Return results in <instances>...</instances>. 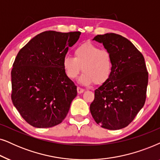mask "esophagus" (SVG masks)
I'll return each mask as SVG.
<instances>
[{
	"label": "esophagus",
	"mask_w": 160,
	"mask_h": 160,
	"mask_svg": "<svg viewBox=\"0 0 160 160\" xmlns=\"http://www.w3.org/2000/svg\"><path fill=\"white\" fill-rule=\"evenodd\" d=\"M77 91H78V93H83L84 89L80 88V87H78V88H77Z\"/></svg>",
	"instance_id": "esophagus-1"
}]
</instances>
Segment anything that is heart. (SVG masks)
<instances>
[{
    "mask_svg": "<svg viewBox=\"0 0 160 160\" xmlns=\"http://www.w3.org/2000/svg\"><path fill=\"white\" fill-rule=\"evenodd\" d=\"M74 58L66 56L62 67L66 76L74 80L80 71L83 72L79 82L83 85H101L110 78L112 71V59L110 52L91 43L80 44L74 50Z\"/></svg>",
    "mask_w": 160,
    "mask_h": 160,
    "instance_id": "1",
    "label": "heart"
}]
</instances>
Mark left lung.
Listing matches in <instances>:
<instances>
[{
  "label": "left lung",
  "mask_w": 160,
  "mask_h": 160,
  "mask_svg": "<svg viewBox=\"0 0 160 160\" xmlns=\"http://www.w3.org/2000/svg\"><path fill=\"white\" fill-rule=\"evenodd\" d=\"M93 40L110 52L112 71L108 81L95 90L91 113L103 128L121 129L134 120L146 102L148 73L144 57L118 34L97 35Z\"/></svg>",
  "instance_id": "left-lung-1"
}]
</instances>
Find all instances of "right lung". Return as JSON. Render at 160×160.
Instances as JSON below:
<instances>
[{
    "mask_svg": "<svg viewBox=\"0 0 160 160\" xmlns=\"http://www.w3.org/2000/svg\"><path fill=\"white\" fill-rule=\"evenodd\" d=\"M80 31H44L21 50L12 69V100L30 125L49 128L66 118L77 86L66 76L63 59L78 42Z\"/></svg>",
    "mask_w": 160,
    "mask_h": 160,
    "instance_id": "obj_1",
    "label": "right lung"
}]
</instances>
